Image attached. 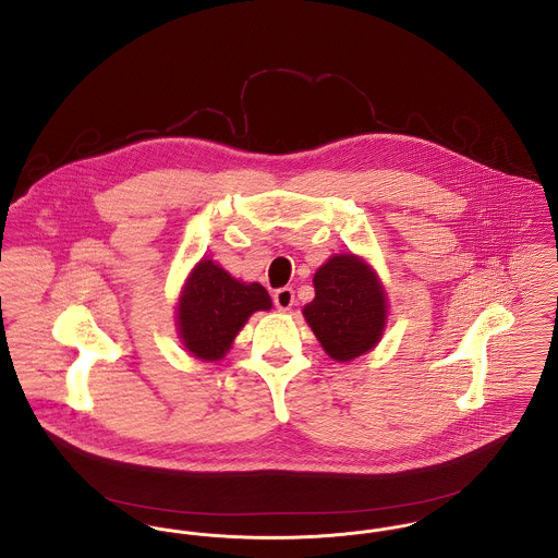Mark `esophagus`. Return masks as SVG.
Masks as SVG:
<instances>
[{
    "instance_id": "34e87169",
    "label": "esophagus",
    "mask_w": 558,
    "mask_h": 558,
    "mask_svg": "<svg viewBox=\"0 0 558 558\" xmlns=\"http://www.w3.org/2000/svg\"><path fill=\"white\" fill-rule=\"evenodd\" d=\"M295 303V293H293V289H289V287H284V289H278L276 293H274V305L278 307V310H289L291 305Z\"/></svg>"
}]
</instances>
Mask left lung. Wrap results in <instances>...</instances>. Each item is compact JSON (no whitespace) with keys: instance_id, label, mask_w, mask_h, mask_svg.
Here are the masks:
<instances>
[{"instance_id":"1","label":"left lung","mask_w":558,"mask_h":558,"mask_svg":"<svg viewBox=\"0 0 558 558\" xmlns=\"http://www.w3.org/2000/svg\"><path fill=\"white\" fill-rule=\"evenodd\" d=\"M316 298L303 307L325 352L350 361L372 350L385 329L386 300L374 271L352 255L329 258L314 274Z\"/></svg>"}]
</instances>
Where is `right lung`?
<instances>
[{"instance_id": "add662e5", "label": "right lung", "mask_w": 558, "mask_h": 558, "mask_svg": "<svg viewBox=\"0 0 558 558\" xmlns=\"http://www.w3.org/2000/svg\"><path fill=\"white\" fill-rule=\"evenodd\" d=\"M269 307L271 300L260 284L238 282L213 260H202L178 305L182 342L195 356L218 361L248 316Z\"/></svg>"}]
</instances>
